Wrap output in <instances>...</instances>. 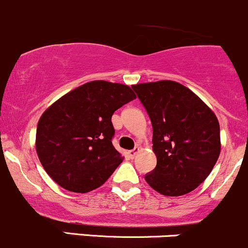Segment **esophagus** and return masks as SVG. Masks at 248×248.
Here are the masks:
<instances>
[{"label": "esophagus", "instance_id": "obj_1", "mask_svg": "<svg viewBox=\"0 0 248 248\" xmlns=\"http://www.w3.org/2000/svg\"><path fill=\"white\" fill-rule=\"evenodd\" d=\"M140 152V147L139 146H136L134 147L133 150H131V151H128V156H129V158H132L133 159L134 157L137 156V155H138Z\"/></svg>", "mask_w": 248, "mask_h": 248}]
</instances>
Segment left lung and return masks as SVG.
<instances>
[{
    "label": "left lung",
    "instance_id": "1",
    "mask_svg": "<svg viewBox=\"0 0 248 248\" xmlns=\"http://www.w3.org/2000/svg\"><path fill=\"white\" fill-rule=\"evenodd\" d=\"M149 114L154 129L152 150L157 166L145 175L158 193H189L209 176L219 152L216 115L188 87L172 80L132 86Z\"/></svg>",
    "mask_w": 248,
    "mask_h": 248
}]
</instances>
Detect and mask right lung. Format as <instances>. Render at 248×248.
<instances>
[{"label": "right lung", "mask_w": 248, "mask_h": 248, "mask_svg": "<svg viewBox=\"0 0 248 248\" xmlns=\"http://www.w3.org/2000/svg\"><path fill=\"white\" fill-rule=\"evenodd\" d=\"M134 98L127 85L94 80L52 103L36 133V151L47 175L76 193L102 186L124 161L111 142V116Z\"/></svg>", "instance_id": "obj_1"}]
</instances>
